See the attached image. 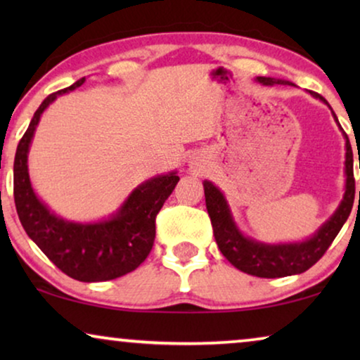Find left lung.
<instances>
[{"label":"left lung","instance_id":"8db88e82","mask_svg":"<svg viewBox=\"0 0 360 360\" xmlns=\"http://www.w3.org/2000/svg\"><path fill=\"white\" fill-rule=\"evenodd\" d=\"M259 82L264 85H275V83H285L275 78L259 77ZM313 96L319 98L326 103L321 95L313 91ZM336 117V115H334ZM338 120V117H336ZM347 139V136H346ZM352 147L346 142V195L341 206H339L333 218L313 236L311 239L304 240L302 244H280V245H267L254 243L236 229L233 218L229 214V208L226 205L224 196L211 181H205V200L206 210L213 224L214 239L218 248L226 259L234 265L236 269L243 270L249 275H255L260 278H278L307 272L313 267L324 252L333 244V240L341 231L342 224L351 214L354 196H356V180H354L352 169ZM360 169V162H359ZM360 201V191H359Z\"/></svg>","mask_w":360,"mask_h":360}]
</instances>
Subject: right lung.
Masks as SVG:
<instances>
[{
  "label": "right lung",
  "instance_id": "right-lung-1",
  "mask_svg": "<svg viewBox=\"0 0 360 360\" xmlns=\"http://www.w3.org/2000/svg\"><path fill=\"white\" fill-rule=\"evenodd\" d=\"M85 78L51 93L34 112L14 157V203L24 231L68 277L105 282L132 272L144 262L155 239V218L179 184V175H160L132 191L120 213L96 224L68 223L53 216L34 195L27 174V150L42 111L57 95L80 86Z\"/></svg>",
  "mask_w": 360,
  "mask_h": 360
}]
</instances>
